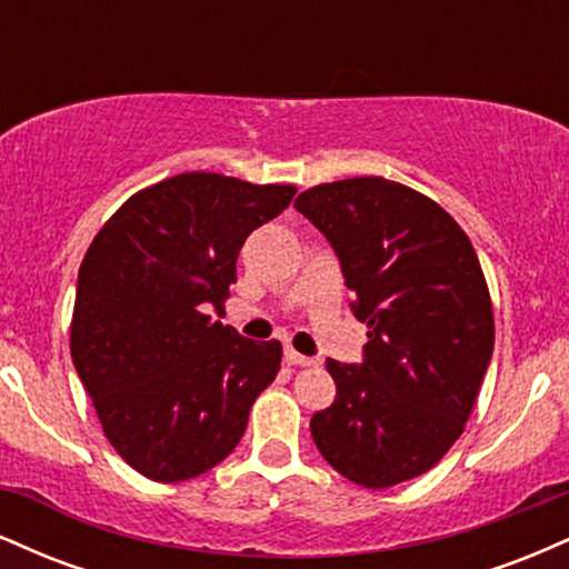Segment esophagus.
I'll use <instances>...</instances> for the list:
<instances>
[{
	"label": "esophagus",
	"mask_w": 569,
	"mask_h": 569,
	"mask_svg": "<svg viewBox=\"0 0 569 569\" xmlns=\"http://www.w3.org/2000/svg\"><path fill=\"white\" fill-rule=\"evenodd\" d=\"M286 361L291 363V367H316V358H310V356H302V352H297L293 348H289L286 350Z\"/></svg>",
	"instance_id": "34e87169"
}]
</instances>
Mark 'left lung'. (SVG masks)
Wrapping results in <instances>:
<instances>
[{"mask_svg":"<svg viewBox=\"0 0 569 569\" xmlns=\"http://www.w3.org/2000/svg\"><path fill=\"white\" fill-rule=\"evenodd\" d=\"M293 208L335 248L369 329L361 367L326 358L337 398L312 415V441L361 487L415 479L460 439L492 358L479 257L439 202L382 176L305 189Z\"/></svg>","mask_w":569,"mask_h":569,"instance_id":"1","label":"left lung"}]
</instances>
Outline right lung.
I'll list each match as a JSON object with an SVG mask.
<instances>
[{"instance_id":"add662e5","label":"right lung","mask_w":569,"mask_h":569,"mask_svg":"<svg viewBox=\"0 0 569 569\" xmlns=\"http://www.w3.org/2000/svg\"><path fill=\"white\" fill-rule=\"evenodd\" d=\"M293 194V184L179 173L122 202L84 253L71 361L103 436L147 479L171 485L219 466L276 380L278 339L253 342L208 310L230 297L248 234Z\"/></svg>"}]
</instances>
